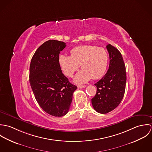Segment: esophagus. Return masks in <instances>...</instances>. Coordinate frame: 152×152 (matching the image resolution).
<instances>
[{
    "instance_id": "1",
    "label": "esophagus",
    "mask_w": 152,
    "mask_h": 152,
    "mask_svg": "<svg viewBox=\"0 0 152 152\" xmlns=\"http://www.w3.org/2000/svg\"><path fill=\"white\" fill-rule=\"evenodd\" d=\"M85 87H86V86H78V88H84Z\"/></svg>"
}]
</instances>
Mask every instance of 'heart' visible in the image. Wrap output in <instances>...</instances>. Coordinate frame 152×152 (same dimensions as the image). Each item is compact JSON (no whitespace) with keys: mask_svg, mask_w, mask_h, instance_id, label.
Returning <instances> with one entry per match:
<instances>
[{"mask_svg":"<svg viewBox=\"0 0 152 152\" xmlns=\"http://www.w3.org/2000/svg\"><path fill=\"white\" fill-rule=\"evenodd\" d=\"M71 56L61 54L58 63L66 76L71 77L81 65V70L75 77L77 83H86L91 78L99 79L104 74L108 65V57L105 50L94 45H84L72 48Z\"/></svg>","mask_w":152,"mask_h":152,"instance_id":"b5f03b06","label":"heart"}]
</instances>
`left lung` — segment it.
<instances>
[{"instance_id":"8db88e82","label":"left lung","mask_w":152,"mask_h":152,"mask_svg":"<svg viewBox=\"0 0 152 152\" xmlns=\"http://www.w3.org/2000/svg\"><path fill=\"white\" fill-rule=\"evenodd\" d=\"M109 56L107 72L95 86L97 91L91 99L94 109L102 114L116 108L122 101L125 91L126 72L125 64L119 51L109 44L107 45Z\"/></svg>"}]
</instances>
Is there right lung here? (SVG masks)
I'll use <instances>...</instances> for the list:
<instances>
[{"label": "right lung", "instance_id": "add662e5", "mask_svg": "<svg viewBox=\"0 0 152 152\" xmlns=\"http://www.w3.org/2000/svg\"><path fill=\"white\" fill-rule=\"evenodd\" d=\"M65 44L54 40L45 42L36 51L30 65L29 81L37 102L46 113L58 117L68 113L77 88L59 65V54Z\"/></svg>", "mask_w": 152, "mask_h": 152}]
</instances>
